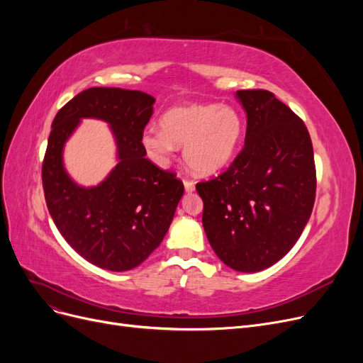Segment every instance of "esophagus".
Instances as JSON below:
<instances>
[{
	"instance_id": "esophagus-1",
	"label": "esophagus",
	"mask_w": 363,
	"mask_h": 363,
	"mask_svg": "<svg viewBox=\"0 0 363 363\" xmlns=\"http://www.w3.org/2000/svg\"><path fill=\"white\" fill-rule=\"evenodd\" d=\"M183 184H184L186 192H194V191H195V183H194L192 180L184 179V180H183Z\"/></svg>"
}]
</instances>
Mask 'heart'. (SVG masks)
<instances>
[{"instance_id": "1", "label": "heart", "mask_w": 363, "mask_h": 363, "mask_svg": "<svg viewBox=\"0 0 363 363\" xmlns=\"http://www.w3.org/2000/svg\"><path fill=\"white\" fill-rule=\"evenodd\" d=\"M160 124L162 130L148 128L142 136L148 156L164 163L177 145H184V162L200 175H211L227 167L244 131L242 118L235 108L218 104L172 107Z\"/></svg>"}]
</instances>
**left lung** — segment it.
I'll return each mask as SVG.
<instances>
[{
  "label": "left lung",
  "mask_w": 363,
  "mask_h": 363,
  "mask_svg": "<svg viewBox=\"0 0 363 363\" xmlns=\"http://www.w3.org/2000/svg\"><path fill=\"white\" fill-rule=\"evenodd\" d=\"M247 113L242 151L216 179L196 183L203 227L216 256L240 272L279 262L309 221L316 192L313 148L303 121L263 89L238 91Z\"/></svg>",
  "instance_id": "obj_1"
}]
</instances>
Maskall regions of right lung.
<instances>
[{
	"label": "right lung",
	"mask_w": 363,
	"mask_h": 363,
	"mask_svg": "<svg viewBox=\"0 0 363 363\" xmlns=\"http://www.w3.org/2000/svg\"><path fill=\"white\" fill-rule=\"evenodd\" d=\"M155 101L140 91L91 87L52 121L42 163L47 207L65 240L103 269L121 272L140 265L160 245L184 192L175 174L145 159L142 136ZM82 117L111 123L118 148L117 167L94 189L72 182L62 167L64 142Z\"/></svg>",
	"instance_id": "add662e5"
}]
</instances>
